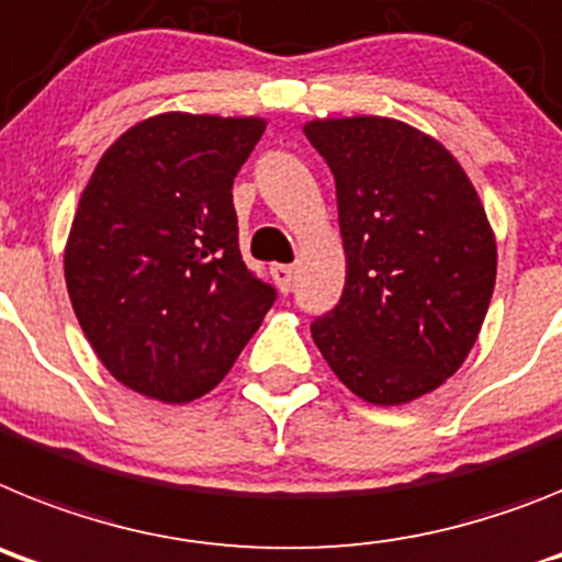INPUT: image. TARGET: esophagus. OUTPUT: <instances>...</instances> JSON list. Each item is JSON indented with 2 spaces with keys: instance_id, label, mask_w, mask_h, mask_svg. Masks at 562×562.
Segmentation results:
<instances>
[{
  "instance_id": "esophagus-1",
  "label": "esophagus",
  "mask_w": 562,
  "mask_h": 562,
  "mask_svg": "<svg viewBox=\"0 0 562 562\" xmlns=\"http://www.w3.org/2000/svg\"><path fill=\"white\" fill-rule=\"evenodd\" d=\"M271 277H274L277 288H280L282 294L294 291V266H274L271 268Z\"/></svg>"
}]
</instances>
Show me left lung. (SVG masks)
<instances>
[{"mask_svg": "<svg viewBox=\"0 0 562 562\" xmlns=\"http://www.w3.org/2000/svg\"><path fill=\"white\" fill-rule=\"evenodd\" d=\"M336 180L348 260L339 305L311 336L370 404L441 387L477 339L497 251L475 187L436 138L379 115L305 124Z\"/></svg>", "mask_w": 562, "mask_h": 562, "instance_id": "1", "label": "left lung"}]
</instances>
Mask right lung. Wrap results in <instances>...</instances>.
Wrapping results in <instances>:
<instances>
[{
    "label": "right lung",
    "mask_w": 562,
    "mask_h": 562,
    "mask_svg": "<svg viewBox=\"0 0 562 562\" xmlns=\"http://www.w3.org/2000/svg\"><path fill=\"white\" fill-rule=\"evenodd\" d=\"M262 119L164 112L99 160L72 217L65 280L121 384L187 404L223 382L274 305L243 262L232 183Z\"/></svg>",
    "instance_id": "obj_1"
}]
</instances>
